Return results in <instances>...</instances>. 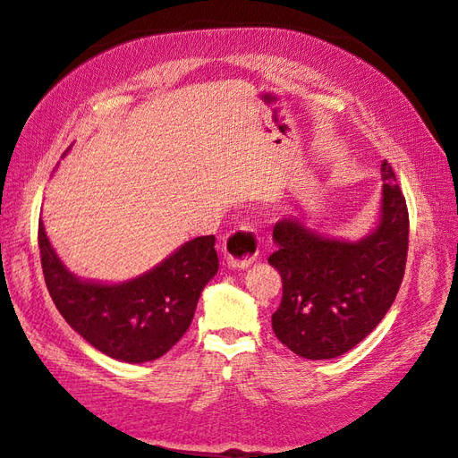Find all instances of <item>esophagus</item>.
Segmentation results:
<instances>
[{"mask_svg":"<svg viewBox=\"0 0 458 458\" xmlns=\"http://www.w3.org/2000/svg\"><path fill=\"white\" fill-rule=\"evenodd\" d=\"M259 232L253 226L233 228L225 240V259L233 268L250 267L259 255Z\"/></svg>","mask_w":458,"mask_h":458,"instance_id":"esophagus-1","label":"esophagus"}]
</instances>
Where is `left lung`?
I'll use <instances>...</instances> for the list:
<instances>
[{
  "label": "left lung",
  "mask_w": 458,
  "mask_h": 458,
  "mask_svg": "<svg viewBox=\"0 0 458 458\" xmlns=\"http://www.w3.org/2000/svg\"><path fill=\"white\" fill-rule=\"evenodd\" d=\"M381 222L361 242L327 240L300 220H280L268 257L283 278L273 331L308 360H329L361 343L389 311L408 253V207L391 164L383 160Z\"/></svg>",
  "instance_id": "8db88e82"
}]
</instances>
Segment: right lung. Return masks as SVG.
I'll use <instances>...</instances> for the list:
<instances>
[{
  "label": "right lung",
  "instance_id": "obj_1",
  "mask_svg": "<svg viewBox=\"0 0 458 458\" xmlns=\"http://www.w3.org/2000/svg\"><path fill=\"white\" fill-rule=\"evenodd\" d=\"M46 286L57 311L104 354L143 363L157 360L190 329L201 290L218 271L215 236H201L125 284L83 283L65 271L38 222Z\"/></svg>",
  "mask_w": 458,
  "mask_h": 458
}]
</instances>
